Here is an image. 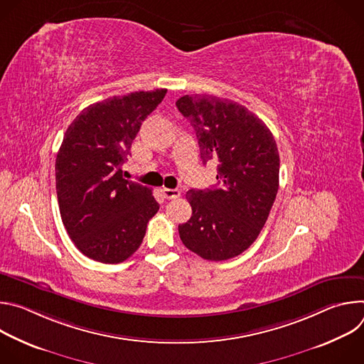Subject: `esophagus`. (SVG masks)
Instances as JSON below:
<instances>
[{
    "mask_svg": "<svg viewBox=\"0 0 364 364\" xmlns=\"http://www.w3.org/2000/svg\"><path fill=\"white\" fill-rule=\"evenodd\" d=\"M161 193H163V196L166 197V198H168V200H173V198H178L180 197V191L177 190V188H161Z\"/></svg>",
    "mask_w": 364,
    "mask_h": 364,
    "instance_id": "34e87169",
    "label": "esophagus"
}]
</instances>
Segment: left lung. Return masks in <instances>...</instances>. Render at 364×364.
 Here are the masks:
<instances>
[{"label": "left lung", "instance_id": "8db88e82", "mask_svg": "<svg viewBox=\"0 0 364 364\" xmlns=\"http://www.w3.org/2000/svg\"><path fill=\"white\" fill-rule=\"evenodd\" d=\"M176 105L194 128L203 163L218 164V186L188 190L191 218L178 225L187 249L207 261L245 252L268 220L279 187V154L269 128L240 103L186 95Z\"/></svg>", "mask_w": 364, "mask_h": 364}]
</instances>
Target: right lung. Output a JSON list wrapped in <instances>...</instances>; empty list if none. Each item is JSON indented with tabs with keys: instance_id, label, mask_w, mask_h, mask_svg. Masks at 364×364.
<instances>
[{
	"instance_id": "right-lung-1",
	"label": "right lung",
	"mask_w": 364,
	"mask_h": 364,
	"mask_svg": "<svg viewBox=\"0 0 364 364\" xmlns=\"http://www.w3.org/2000/svg\"><path fill=\"white\" fill-rule=\"evenodd\" d=\"M167 89L114 96L85 108L65 132L56 159L62 222L93 261L119 264L142 243L160 204L151 188L124 178L132 141Z\"/></svg>"
}]
</instances>
